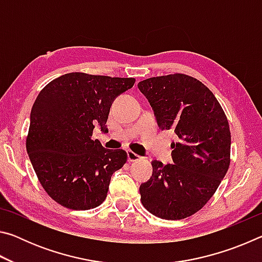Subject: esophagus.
<instances>
[{
	"instance_id": "obj_1",
	"label": "esophagus",
	"mask_w": 262,
	"mask_h": 262,
	"mask_svg": "<svg viewBox=\"0 0 262 262\" xmlns=\"http://www.w3.org/2000/svg\"><path fill=\"white\" fill-rule=\"evenodd\" d=\"M127 158H128V162H135V161H137V159H140L141 157L139 156V155H136L135 152H133V151H130V150H128Z\"/></svg>"
}]
</instances>
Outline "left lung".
I'll list each match as a JSON object with an SVG mask.
<instances>
[{
    "mask_svg": "<svg viewBox=\"0 0 262 262\" xmlns=\"http://www.w3.org/2000/svg\"><path fill=\"white\" fill-rule=\"evenodd\" d=\"M162 130H173V164L151 162L152 176L140 186L142 205L163 220H183L209 201L230 165L231 134L219 100L205 84L184 74L139 84Z\"/></svg>",
    "mask_w": 262,
    "mask_h": 262,
    "instance_id": "left-lung-1",
    "label": "left lung"
}]
</instances>
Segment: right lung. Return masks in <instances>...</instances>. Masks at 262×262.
Returning a JSON list of instances; mask_svg holds the SVG:
<instances>
[{
	"mask_svg": "<svg viewBox=\"0 0 262 262\" xmlns=\"http://www.w3.org/2000/svg\"><path fill=\"white\" fill-rule=\"evenodd\" d=\"M135 78L70 73L48 83L31 110L26 150L35 174L53 200L74 210L98 207L111 177L127 162L125 150L92 140L107 133L110 108Z\"/></svg>",
	"mask_w": 262,
	"mask_h": 262,
	"instance_id": "add662e5",
	"label": "right lung"
}]
</instances>
